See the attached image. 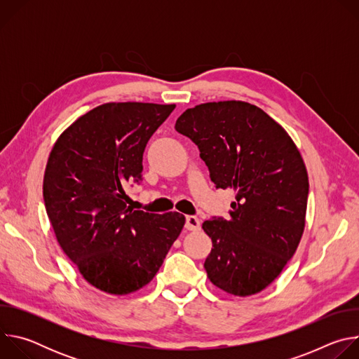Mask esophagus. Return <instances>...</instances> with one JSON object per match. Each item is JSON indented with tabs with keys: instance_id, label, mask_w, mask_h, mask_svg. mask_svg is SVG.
I'll return each instance as SVG.
<instances>
[{
	"instance_id": "1",
	"label": "esophagus",
	"mask_w": 359,
	"mask_h": 359,
	"mask_svg": "<svg viewBox=\"0 0 359 359\" xmlns=\"http://www.w3.org/2000/svg\"><path fill=\"white\" fill-rule=\"evenodd\" d=\"M200 226H201V222H200V219H197L196 216H187V217H186V229H187L189 231L200 230Z\"/></svg>"
}]
</instances>
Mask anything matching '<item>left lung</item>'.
Returning a JSON list of instances; mask_svg holds the SVG:
<instances>
[{
	"instance_id": "obj_1",
	"label": "left lung",
	"mask_w": 359,
	"mask_h": 359,
	"mask_svg": "<svg viewBox=\"0 0 359 359\" xmlns=\"http://www.w3.org/2000/svg\"><path fill=\"white\" fill-rule=\"evenodd\" d=\"M175 129L197 144L216 187L234 191L230 217L201 226L213 243L204 262L209 280L237 297L263 291L305 227L310 184L298 147L280 123L243 100L186 109Z\"/></svg>"
}]
</instances>
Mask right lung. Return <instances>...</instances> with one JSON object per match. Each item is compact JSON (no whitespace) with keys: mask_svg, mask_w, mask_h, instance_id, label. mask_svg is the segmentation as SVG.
<instances>
[{"mask_svg":"<svg viewBox=\"0 0 359 359\" xmlns=\"http://www.w3.org/2000/svg\"><path fill=\"white\" fill-rule=\"evenodd\" d=\"M172 105L109 102L79 116L57 139L43 175L55 237L95 288L126 295L156 276L184 226L177 212L128 206V183L142 179L143 151Z\"/></svg>","mask_w":359,"mask_h":359,"instance_id":"right-lung-1","label":"right lung"}]
</instances>
